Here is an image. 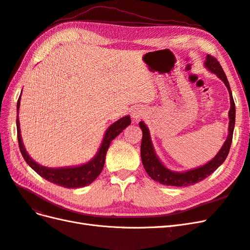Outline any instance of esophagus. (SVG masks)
I'll return each mask as SVG.
<instances>
[{"label": "esophagus", "instance_id": "34e87169", "mask_svg": "<svg viewBox=\"0 0 250 250\" xmlns=\"http://www.w3.org/2000/svg\"><path fill=\"white\" fill-rule=\"evenodd\" d=\"M131 116H132V118H133L135 121H138L139 119H141V118L144 116V110H142L141 108H135V109L132 110Z\"/></svg>", "mask_w": 250, "mask_h": 250}]
</instances>
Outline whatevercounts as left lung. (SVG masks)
<instances>
[{
  "label": "left lung",
  "mask_w": 250,
  "mask_h": 250,
  "mask_svg": "<svg viewBox=\"0 0 250 250\" xmlns=\"http://www.w3.org/2000/svg\"><path fill=\"white\" fill-rule=\"evenodd\" d=\"M204 67L208 69L210 73L217 75V77L224 82L225 86L229 89V94L230 98V109L229 111V123L228 138H226L223 146L219 150V152L216 154V156L207 164L200 166V167L194 168L192 170H187L184 172L172 171L166 167L160 158H158L154 150L152 141H151L149 128L143 121H141L139 125L143 131V139L141 144L142 163L148 175L153 180L158 181V183L162 185L174 187H188L198 183V181H201L206 177L209 176L211 173L220 167L229 152L232 141L234 122H236V106H234L229 83L228 78H226V75L220 63L218 62V60L216 58L208 55L206 57V62H204Z\"/></svg>",
  "instance_id": "8db88e82"
}]
</instances>
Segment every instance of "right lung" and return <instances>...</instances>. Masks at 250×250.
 <instances>
[{"label": "right lung", "mask_w": 250, "mask_h": 250, "mask_svg": "<svg viewBox=\"0 0 250 250\" xmlns=\"http://www.w3.org/2000/svg\"><path fill=\"white\" fill-rule=\"evenodd\" d=\"M21 105V96L18 100L17 105V128H18V141L21 153L24 157L26 163L31 167L39 175L47 179L50 183H53L58 186H62L67 188H76L88 186L99 176L102 172L105 163V156L108 150L111 141L117 138L127 126L131 123V119L129 116H125L119 119L115 123H112L104 133L99 150L96 155L85 164L79 166H70V167H62V168H48L44 166L40 165L32 160V157L28 154L24 143L21 140V128H20V120H19V109Z\"/></svg>", "instance_id": "right-lung-1"}]
</instances>
